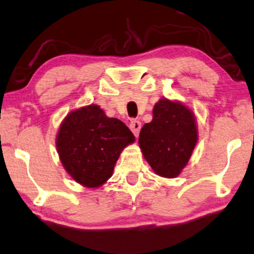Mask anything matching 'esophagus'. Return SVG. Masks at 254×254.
Wrapping results in <instances>:
<instances>
[{"instance_id": "esophagus-1", "label": "esophagus", "mask_w": 254, "mask_h": 254, "mask_svg": "<svg viewBox=\"0 0 254 254\" xmlns=\"http://www.w3.org/2000/svg\"><path fill=\"white\" fill-rule=\"evenodd\" d=\"M140 127H141V123L139 122V121L132 120L130 122V128H131L132 133H133L135 137H138L139 131H140Z\"/></svg>"}]
</instances>
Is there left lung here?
I'll use <instances>...</instances> for the list:
<instances>
[{
  "label": "left lung",
  "mask_w": 254,
  "mask_h": 254,
  "mask_svg": "<svg viewBox=\"0 0 254 254\" xmlns=\"http://www.w3.org/2000/svg\"><path fill=\"white\" fill-rule=\"evenodd\" d=\"M198 140L194 116L180 102L161 99L153 109V120L139 133V146L146 161L162 177L181 174Z\"/></svg>",
  "instance_id": "obj_1"
}]
</instances>
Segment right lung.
<instances>
[{
	"label": "right lung",
	"mask_w": 254,
	"mask_h": 254,
	"mask_svg": "<svg viewBox=\"0 0 254 254\" xmlns=\"http://www.w3.org/2000/svg\"><path fill=\"white\" fill-rule=\"evenodd\" d=\"M134 141L128 127L109 119L99 106L74 110L61 124L56 147L61 162L77 183L99 188L113 175L121 152Z\"/></svg>",
	"instance_id": "1"
}]
</instances>
